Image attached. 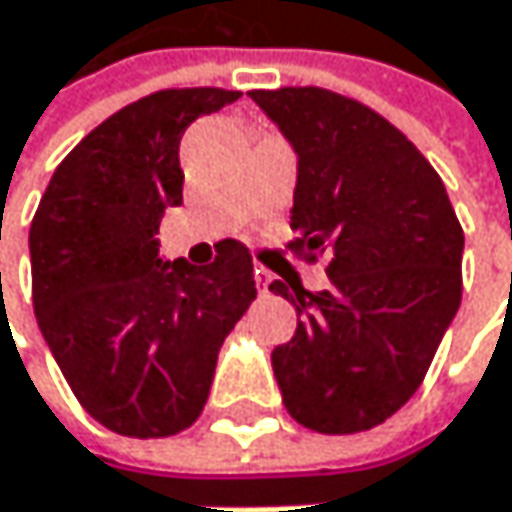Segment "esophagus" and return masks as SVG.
I'll return each instance as SVG.
<instances>
[{"label":"esophagus","mask_w":512,"mask_h":512,"mask_svg":"<svg viewBox=\"0 0 512 512\" xmlns=\"http://www.w3.org/2000/svg\"><path fill=\"white\" fill-rule=\"evenodd\" d=\"M253 280H256L259 291H268V286H271V274L265 268H253Z\"/></svg>","instance_id":"esophagus-1"}]
</instances>
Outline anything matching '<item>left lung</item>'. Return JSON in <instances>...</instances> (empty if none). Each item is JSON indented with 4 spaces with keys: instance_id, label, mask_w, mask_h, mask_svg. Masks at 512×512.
Instances as JSON below:
<instances>
[{
    "instance_id": "8db88e82",
    "label": "left lung",
    "mask_w": 512,
    "mask_h": 512,
    "mask_svg": "<svg viewBox=\"0 0 512 512\" xmlns=\"http://www.w3.org/2000/svg\"><path fill=\"white\" fill-rule=\"evenodd\" d=\"M297 156L291 247L327 253L324 291L274 280L297 309L271 365L288 416L359 433L421 386L463 297V229L439 173L377 111L324 88L250 91Z\"/></svg>"
}]
</instances>
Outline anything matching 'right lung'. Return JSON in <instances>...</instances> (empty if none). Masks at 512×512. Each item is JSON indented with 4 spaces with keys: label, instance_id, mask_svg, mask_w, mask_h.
Segmentation results:
<instances>
[{
    "label": "right lung",
    "instance_id": "1",
    "mask_svg": "<svg viewBox=\"0 0 512 512\" xmlns=\"http://www.w3.org/2000/svg\"><path fill=\"white\" fill-rule=\"evenodd\" d=\"M238 96L182 88L120 108L58 164L29 229L40 333L79 404L120 436L191 427L256 300L244 244L226 238L197 268L161 259L156 238L164 209L182 203L185 129Z\"/></svg>",
    "mask_w": 512,
    "mask_h": 512
}]
</instances>
